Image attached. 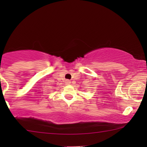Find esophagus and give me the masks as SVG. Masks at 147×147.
<instances>
[{
	"label": "esophagus",
	"instance_id": "1",
	"mask_svg": "<svg viewBox=\"0 0 147 147\" xmlns=\"http://www.w3.org/2000/svg\"><path fill=\"white\" fill-rule=\"evenodd\" d=\"M70 83H71V82H70V81L68 80V79L65 81V84H66V85H69V84H70Z\"/></svg>",
	"mask_w": 147,
	"mask_h": 147
}]
</instances>
